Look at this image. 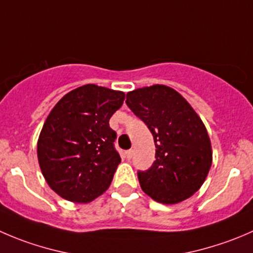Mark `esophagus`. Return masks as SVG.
<instances>
[{"mask_svg": "<svg viewBox=\"0 0 253 253\" xmlns=\"http://www.w3.org/2000/svg\"><path fill=\"white\" fill-rule=\"evenodd\" d=\"M132 153H133V151H132V149H128V151L125 152V157H126L127 159H131Z\"/></svg>", "mask_w": 253, "mask_h": 253, "instance_id": "1", "label": "esophagus"}]
</instances>
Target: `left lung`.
Returning a JSON list of instances; mask_svg holds the SVG:
<instances>
[{
  "label": "left lung",
  "instance_id": "1",
  "mask_svg": "<svg viewBox=\"0 0 253 253\" xmlns=\"http://www.w3.org/2000/svg\"><path fill=\"white\" fill-rule=\"evenodd\" d=\"M127 106L141 119L156 144V161L138 170L147 195L162 204H176L198 192L212 163L209 134L189 102L166 85L127 92Z\"/></svg>",
  "mask_w": 253,
  "mask_h": 253
}]
</instances>
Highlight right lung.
Returning <instances> with one entry per match:
<instances>
[{
    "instance_id": "1",
    "label": "right lung",
    "mask_w": 253,
    "mask_h": 253,
    "mask_svg": "<svg viewBox=\"0 0 253 253\" xmlns=\"http://www.w3.org/2000/svg\"><path fill=\"white\" fill-rule=\"evenodd\" d=\"M125 92L87 84L59 100L46 117L37 144L48 185L63 199L92 202L111 184L121 162L110 127Z\"/></svg>"
}]
</instances>
